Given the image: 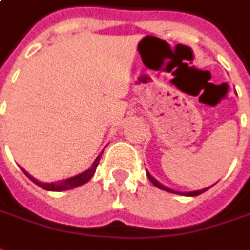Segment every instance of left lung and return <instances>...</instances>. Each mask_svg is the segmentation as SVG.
<instances>
[{"mask_svg":"<svg viewBox=\"0 0 250 250\" xmlns=\"http://www.w3.org/2000/svg\"><path fill=\"white\" fill-rule=\"evenodd\" d=\"M147 178H149V181L153 183L156 188H159V189H161V190H166V191H169V193H178V191H174V190L168 189V188H166V186H163V185L157 182V181H156V179H154L153 176H152L150 174H147ZM208 189H209V188H208ZM208 189L197 190V191H189V193H178V194H185V196H198V194H201V193H204V191H207Z\"/></svg>","mask_w":250,"mask_h":250,"instance_id":"8db88e82","label":"left lung"}]
</instances>
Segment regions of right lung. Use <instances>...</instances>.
Instances as JSON below:
<instances>
[{"label":"right lung","mask_w":250,"mask_h":250,"mask_svg":"<svg viewBox=\"0 0 250 250\" xmlns=\"http://www.w3.org/2000/svg\"><path fill=\"white\" fill-rule=\"evenodd\" d=\"M103 154V153H101ZM101 154L98 156L96 159V161L93 163V166L87 169V171H84L82 174L76 175V176H72V178H68V179H64V181H60V182H53V183H42L38 182V181H35L32 176L27 174L24 171V174L31 179L32 182L35 183V185H38L40 188L45 190H50V191H62V190H68V189H74V188H78V186H81L83 183L89 182L90 178L94 175L97 169V166H98V163H100V159H101Z\"/></svg>","instance_id":"obj_1"}]
</instances>
